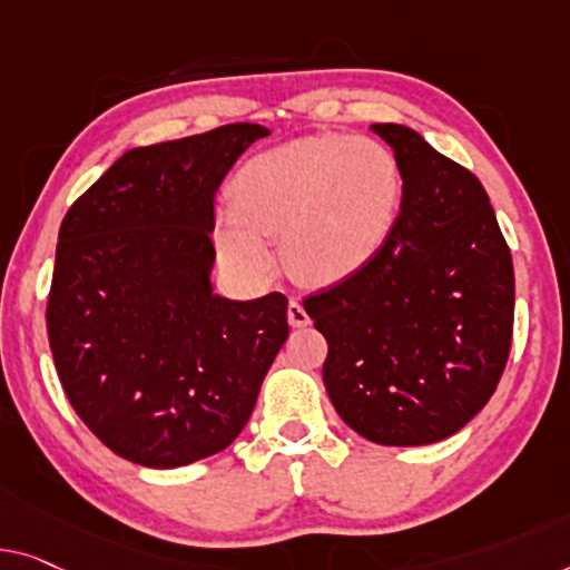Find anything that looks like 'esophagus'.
<instances>
[{
	"mask_svg": "<svg viewBox=\"0 0 570 570\" xmlns=\"http://www.w3.org/2000/svg\"><path fill=\"white\" fill-rule=\"evenodd\" d=\"M288 325L292 327H307L309 325V314L302 307L299 299H288V309H286Z\"/></svg>",
	"mask_w": 570,
	"mask_h": 570,
	"instance_id": "esophagus-1",
	"label": "esophagus"
}]
</instances>
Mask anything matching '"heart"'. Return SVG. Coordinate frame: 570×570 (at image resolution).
<instances>
[{
    "label": "heart",
    "mask_w": 570,
    "mask_h": 570,
    "mask_svg": "<svg viewBox=\"0 0 570 570\" xmlns=\"http://www.w3.org/2000/svg\"><path fill=\"white\" fill-rule=\"evenodd\" d=\"M402 207V168L381 140L309 135L250 158L233 181V207L215 243L245 282L274 271L266 240H282L286 268L327 286L361 274L384 250Z\"/></svg>",
    "instance_id": "b5f03b06"
}]
</instances>
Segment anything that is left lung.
<instances>
[{
  "label": "left lung",
  "instance_id": "left-lung-1",
  "mask_svg": "<svg viewBox=\"0 0 570 570\" xmlns=\"http://www.w3.org/2000/svg\"><path fill=\"white\" fill-rule=\"evenodd\" d=\"M402 168V209L361 274L304 299L327 340L330 402L379 445H430L483 410L514 322L512 253L469 168L404 125L381 122Z\"/></svg>",
  "mask_w": 570,
  "mask_h": 570
}]
</instances>
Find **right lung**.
Listing matches in <instances>:
<instances>
[{
  "label": "right lung",
  "mask_w": 570,
  "mask_h": 570,
  "mask_svg": "<svg viewBox=\"0 0 570 570\" xmlns=\"http://www.w3.org/2000/svg\"><path fill=\"white\" fill-rule=\"evenodd\" d=\"M268 127L132 148L66 212L48 340L68 402L112 453L178 469L240 435L288 337L286 296L212 294L215 191Z\"/></svg>",
  "instance_id": "right-lung-1"
}]
</instances>
